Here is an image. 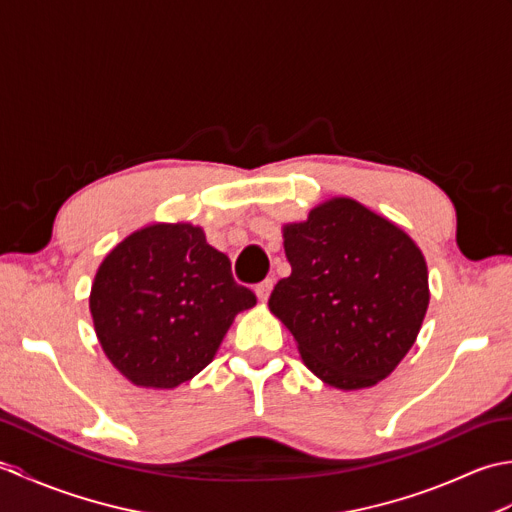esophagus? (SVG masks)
<instances>
[{
	"mask_svg": "<svg viewBox=\"0 0 512 512\" xmlns=\"http://www.w3.org/2000/svg\"><path fill=\"white\" fill-rule=\"evenodd\" d=\"M273 286H275V279H264L262 284H257L255 286V295H257V299L259 301H268V297H270V290H273Z\"/></svg>",
	"mask_w": 512,
	"mask_h": 512,
	"instance_id": "esophagus-1",
	"label": "esophagus"
}]
</instances>
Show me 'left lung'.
<instances>
[{
    "label": "left lung",
    "mask_w": 512,
    "mask_h": 512,
    "mask_svg": "<svg viewBox=\"0 0 512 512\" xmlns=\"http://www.w3.org/2000/svg\"><path fill=\"white\" fill-rule=\"evenodd\" d=\"M290 277L268 308L295 336L303 363L336 389L387 378L416 343L429 306L427 262L394 222L350 198L284 226Z\"/></svg>",
    "instance_id": "obj_1"
}]
</instances>
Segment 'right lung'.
I'll use <instances>...</instances> for the list:
<instances>
[{
	"label": "right lung",
	"mask_w": 512,
	"mask_h": 512,
	"mask_svg": "<svg viewBox=\"0 0 512 512\" xmlns=\"http://www.w3.org/2000/svg\"><path fill=\"white\" fill-rule=\"evenodd\" d=\"M257 297L191 224H151L103 259L90 292L103 352L138 387L173 389L213 361Z\"/></svg>",
	"instance_id": "obj_1"
}]
</instances>
